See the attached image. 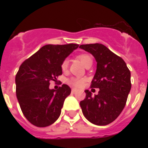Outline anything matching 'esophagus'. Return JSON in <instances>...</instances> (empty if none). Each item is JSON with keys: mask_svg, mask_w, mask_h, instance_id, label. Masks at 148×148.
<instances>
[{"mask_svg": "<svg viewBox=\"0 0 148 148\" xmlns=\"http://www.w3.org/2000/svg\"><path fill=\"white\" fill-rule=\"evenodd\" d=\"M71 92L73 93H74L75 92H77V89H72V90H71Z\"/></svg>", "mask_w": 148, "mask_h": 148, "instance_id": "1", "label": "esophagus"}]
</instances>
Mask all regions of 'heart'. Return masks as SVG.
I'll use <instances>...</instances> for the list:
<instances>
[{
	"instance_id": "b5f03b06",
	"label": "heart",
	"mask_w": 148,
	"mask_h": 148,
	"mask_svg": "<svg viewBox=\"0 0 148 148\" xmlns=\"http://www.w3.org/2000/svg\"><path fill=\"white\" fill-rule=\"evenodd\" d=\"M78 58L80 59V61L82 62V64L84 66H86V63H88L89 62L92 61L93 62V59H92V57L89 55H86V54H82V55H78ZM68 67V60L67 59H65L64 61L62 62L61 68L62 70L63 71H65ZM68 82L71 85H73L74 86L80 87L82 86L84 83V79H81V78H77V77H71V79L68 80Z\"/></svg>"
}]
</instances>
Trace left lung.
Returning <instances> with one entry per match:
<instances>
[{"label": "left lung", "mask_w": 148, "mask_h": 148, "mask_svg": "<svg viewBox=\"0 0 148 148\" xmlns=\"http://www.w3.org/2000/svg\"><path fill=\"white\" fill-rule=\"evenodd\" d=\"M79 47L95 58L97 70L91 87L100 90L94 96L85 90L86 98L80 102L82 113L92 124L107 125L119 116L125 106L132 87L130 71L121 57L103 44H83Z\"/></svg>", "instance_id": "left-lung-1"}]
</instances>
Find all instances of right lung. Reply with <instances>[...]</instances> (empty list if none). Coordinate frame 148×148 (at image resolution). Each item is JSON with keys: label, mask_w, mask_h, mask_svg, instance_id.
<instances>
[{"label": "right lung", "mask_w": 148, "mask_h": 148, "mask_svg": "<svg viewBox=\"0 0 148 148\" xmlns=\"http://www.w3.org/2000/svg\"><path fill=\"white\" fill-rule=\"evenodd\" d=\"M78 44H47L21 64L16 75L18 102L24 116L37 127H47L58 120L65 99L71 90L63 84L51 90L50 82L62 74V62Z\"/></svg>", "instance_id": "add662e5"}]
</instances>
